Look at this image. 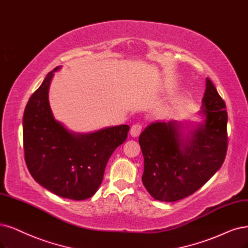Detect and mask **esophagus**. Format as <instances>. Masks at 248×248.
Returning a JSON list of instances; mask_svg holds the SVG:
<instances>
[{
    "label": "esophagus",
    "mask_w": 248,
    "mask_h": 248,
    "mask_svg": "<svg viewBox=\"0 0 248 248\" xmlns=\"http://www.w3.org/2000/svg\"><path fill=\"white\" fill-rule=\"evenodd\" d=\"M142 131V125L139 124H133L131 130H130V134L132 137H138L140 135Z\"/></svg>",
    "instance_id": "1"
}]
</instances>
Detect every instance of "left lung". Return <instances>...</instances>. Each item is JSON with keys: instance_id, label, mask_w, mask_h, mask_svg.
Returning a JSON list of instances; mask_svg holds the SVG:
<instances>
[{"instance_id": "obj_1", "label": "left lung", "mask_w": 248, "mask_h": 248, "mask_svg": "<svg viewBox=\"0 0 248 248\" xmlns=\"http://www.w3.org/2000/svg\"><path fill=\"white\" fill-rule=\"evenodd\" d=\"M198 115L201 123L154 122L141 133L142 182L156 200L173 202L202 187L222 167L228 146L224 100L209 78Z\"/></svg>"}]
</instances>
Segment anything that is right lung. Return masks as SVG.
Listing matches in <instances>:
<instances>
[{"label": "right lung", "mask_w": 248, "mask_h": 248, "mask_svg": "<svg viewBox=\"0 0 248 248\" xmlns=\"http://www.w3.org/2000/svg\"><path fill=\"white\" fill-rule=\"evenodd\" d=\"M60 67L48 73L25 107L24 157L31 175L44 188L63 198L84 200L99 189L107 161L125 141L130 126L77 133L56 121L49 102V89L54 72Z\"/></svg>", "instance_id": "right-lung-1"}]
</instances>
